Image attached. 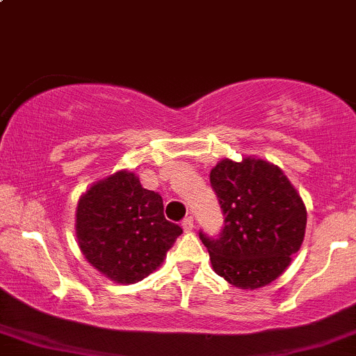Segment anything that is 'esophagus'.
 <instances>
[{"instance_id": "obj_1", "label": "esophagus", "mask_w": 356, "mask_h": 356, "mask_svg": "<svg viewBox=\"0 0 356 356\" xmlns=\"http://www.w3.org/2000/svg\"><path fill=\"white\" fill-rule=\"evenodd\" d=\"M181 227H183V231H185V232L192 231V229H193V219H192V217H186V219H183Z\"/></svg>"}]
</instances>
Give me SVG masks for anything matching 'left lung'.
<instances>
[{
  "label": "left lung",
  "mask_w": 356,
  "mask_h": 356,
  "mask_svg": "<svg viewBox=\"0 0 356 356\" xmlns=\"http://www.w3.org/2000/svg\"><path fill=\"white\" fill-rule=\"evenodd\" d=\"M225 219L217 239L200 232L212 268L225 282L256 290L277 280L300 250L307 210L277 164L246 156L210 171Z\"/></svg>",
  "instance_id": "obj_1"
}]
</instances>
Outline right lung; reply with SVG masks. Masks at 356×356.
Returning <instances> with one entry per match:
<instances>
[{
  "label": "right lung",
  "mask_w": 356,
  "mask_h": 356,
  "mask_svg": "<svg viewBox=\"0 0 356 356\" xmlns=\"http://www.w3.org/2000/svg\"><path fill=\"white\" fill-rule=\"evenodd\" d=\"M161 195L134 171L98 179L79 197L76 238L83 256L120 285L137 284L163 265L181 227L164 217Z\"/></svg>",
  "instance_id": "add662e5"
}]
</instances>
